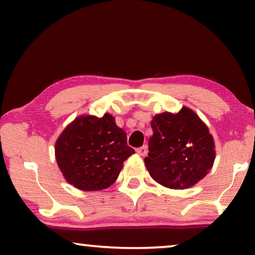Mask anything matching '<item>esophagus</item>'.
Instances as JSON below:
<instances>
[{"label":"esophagus","instance_id":"34e87169","mask_svg":"<svg viewBox=\"0 0 255 255\" xmlns=\"http://www.w3.org/2000/svg\"><path fill=\"white\" fill-rule=\"evenodd\" d=\"M135 152H137L139 155L145 156L146 154H147V147H146V146H141V147H138L137 149H135Z\"/></svg>","mask_w":255,"mask_h":255}]
</instances>
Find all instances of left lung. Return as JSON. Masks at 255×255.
<instances>
[{
    "label": "left lung",
    "mask_w": 255,
    "mask_h": 255,
    "mask_svg": "<svg viewBox=\"0 0 255 255\" xmlns=\"http://www.w3.org/2000/svg\"><path fill=\"white\" fill-rule=\"evenodd\" d=\"M151 127L145 166L153 180L184 189L207 175L215 160L214 139L194 111L184 107L177 114H159Z\"/></svg>",
    "instance_id": "1"
}]
</instances>
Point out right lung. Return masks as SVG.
Masks as SVG:
<instances>
[{"instance_id":"add662e5","label":"right lung","mask_w":255,"mask_h":255,"mask_svg":"<svg viewBox=\"0 0 255 255\" xmlns=\"http://www.w3.org/2000/svg\"><path fill=\"white\" fill-rule=\"evenodd\" d=\"M134 153L123 128L106 114L82 116L68 125L55 144V158L65 179L81 190H102L118 177Z\"/></svg>"}]
</instances>
